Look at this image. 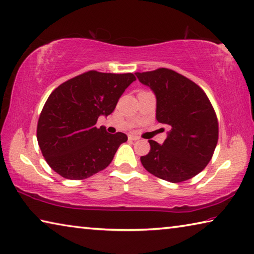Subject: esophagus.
Returning <instances> with one entry per match:
<instances>
[{"label": "esophagus", "mask_w": 254, "mask_h": 254, "mask_svg": "<svg viewBox=\"0 0 254 254\" xmlns=\"http://www.w3.org/2000/svg\"><path fill=\"white\" fill-rule=\"evenodd\" d=\"M140 138L138 135H134V134H130L128 135V140H132V141H136V140H139Z\"/></svg>", "instance_id": "esophagus-1"}]
</instances>
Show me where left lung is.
<instances>
[{"label": "left lung", "mask_w": 254, "mask_h": 254, "mask_svg": "<svg viewBox=\"0 0 254 254\" xmlns=\"http://www.w3.org/2000/svg\"><path fill=\"white\" fill-rule=\"evenodd\" d=\"M135 74L156 95L157 121L170 128L163 144L149 140L150 151L140 158L142 166L172 183L192 179L210 162L218 141V120L210 100L198 84L173 70Z\"/></svg>", "instance_id": "8db88e82"}]
</instances>
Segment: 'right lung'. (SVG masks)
I'll use <instances>...</instances> for the list:
<instances>
[{"mask_svg": "<svg viewBox=\"0 0 254 254\" xmlns=\"http://www.w3.org/2000/svg\"><path fill=\"white\" fill-rule=\"evenodd\" d=\"M132 73L88 71L56 88L47 98L37 124L44 158L64 179L83 180L105 170L127 134L96 127L99 116L114 111Z\"/></svg>", "mask_w": 254, "mask_h": 254, "instance_id": "obj_1", "label": "right lung"}]
</instances>
